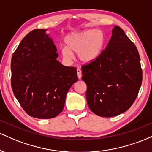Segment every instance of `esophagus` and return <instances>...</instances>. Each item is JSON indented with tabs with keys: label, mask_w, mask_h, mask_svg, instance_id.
Masks as SVG:
<instances>
[{
	"label": "esophagus",
	"mask_w": 152,
	"mask_h": 152,
	"mask_svg": "<svg viewBox=\"0 0 152 152\" xmlns=\"http://www.w3.org/2000/svg\"><path fill=\"white\" fill-rule=\"evenodd\" d=\"M77 77L79 79H81L82 77V71L80 69H77Z\"/></svg>",
	"instance_id": "34e87169"
}]
</instances>
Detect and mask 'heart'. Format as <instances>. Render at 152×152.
Here are the masks:
<instances>
[{
    "label": "heart",
    "instance_id": "obj_1",
    "mask_svg": "<svg viewBox=\"0 0 152 152\" xmlns=\"http://www.w3.org/2000/svg\"><path fill=\"white\" fill-rule=\"evenodd\" d=\"M65 47L61 49V54L65 60L72 59V54H77L79 61L89 64L98 60L103 52L105 37L102 31L91 28L72 32L64 38Z\"/></svg>",
    "mask_w": 152,
    "mask_h": 152
}]
</instances>
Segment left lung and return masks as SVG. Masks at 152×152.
<instances>
[{"label": "left lung", "instance_id": "left-lung-1", "mask_svg": "<svg viewBox=\"0 0 152 152\" xmlns=\"http://www.w3.org/2000/svg\"><path fill=\"white\" fill-rule=\"evenodd\" d=\"M82 72L88 106L101 117L126 111L136 100L142 82L139 52L117 26L98 60L82 67Z\"/></svg>", "mask_w": 152, "mask_h": 152}]
</instances>
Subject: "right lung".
Wrapping results in <instances>:
<instances>
[{
  "label": "right lung",
  "mask_w": 152,
  "mask_h": 152,
  "mask_svg": "<svg viewBox=\"0 0 152 152\" xmlns=\"http://www.w3.org/2000/svg\"><path fill=\"white\" fill-rule=\"evenodd\" d=\"M57 57L47 29L29 32L12 56V90L30 116H57L64 108L67 92L78 80L76 68L62 65Z\"/></svg>",
  "instance_id": "right-lung-1"
}]
</instances>
